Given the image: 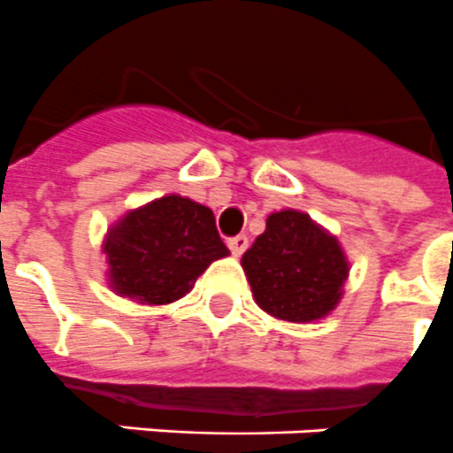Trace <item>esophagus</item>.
<instances>
[{
    "mask_svg": "<svg viewBox=\"0 0 453 453\" xmlns=\"http://www.w3.org/2000/svg\"><path fill=\"white\" fill-rule=\"evenodd\" d=\"M248 245H250L248 235L241 234V235H234V238H229V250L234 257H241V254L248 250Z\"/></svg>",
    "mask_w": 453,
    "mask_h": 453,
    "instance_id": "obj_1",
    "label": "esophagus"
}]
</instances>
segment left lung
<instances>
[{
	"mask_svg": "<svg viewBox=\"0 0 453 453\" xmlns=\"http://www.w3.org/2000/svg\"><path fill=\"white\" fill-rule=\"evenodd\" d=\"M241 264L257 303L287 321L328 315L347 278L338 241L296 211L273 212L266 231L242 254Z\"/></svg>",
	"mask_w": 453,
	"mask_h": 453,
	"instance_id": "obj_1",
	"label": "left lung"
}]
</instances>
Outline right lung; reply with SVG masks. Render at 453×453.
<instances>
[{"mask_svg": "<svg viewBox=\"0 0 453 453\" xmlns=\"http://www.w3.org/2000/svg\"><path fill=\"white\" fill-rule=\"evenodd\" d=\"M104 252L118 294L162 305L185 296L229 250L211 208L171 194L119 219L108 231Z\"/></svg>", "mask_w": 453, "mask_h": 453, "instance_id": "obj_1", "label": "right lung"}]
</instances>
